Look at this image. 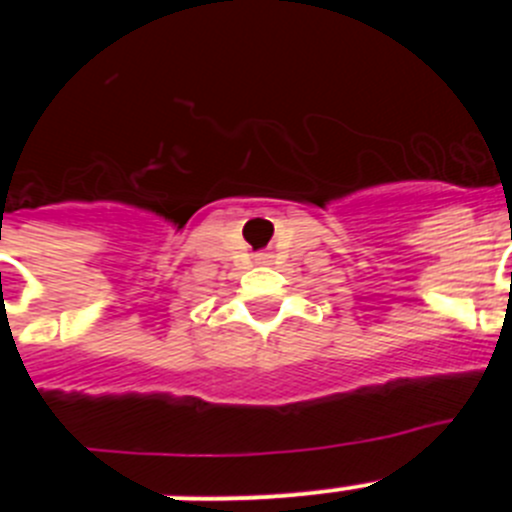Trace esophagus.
<instances>
[{"label":"esophagus","instance_id":"esophagus-1","mask_svg":"<svg viewBox=\"0 0 512 512\" xmlns=\"http://www.w3.org/2000/svg\"><path fill=\"white\" fill-rule=\"evenodd\" d=\"M269 253H256V264H269Z\"/></svg>","mask_w":512,"mask_h":512}]
</instances>
